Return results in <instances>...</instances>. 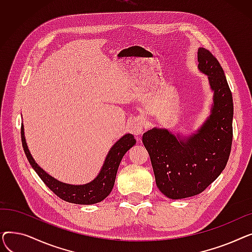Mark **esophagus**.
<instances>
[{
  "label": "esophagus",
  "mask_w": 252,
  "mask_h": 252,
  "mask_svg": "<svg viewBox=\"0 0 252 252\" xmlns=\"http://www.w3.org/2000/svg\"><path fill=\"white\" fill-rule=\"evenodd\" d=\"M143 126L144 123L140 118H134L131 119L128 124V128L130 133L135 136H140L143 133Z\"/></svg>",
  "instance_id": "esophagus-1"
}]
</instances>
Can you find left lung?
Here are the masks:
<instances>
[{
    "label": "left lung",
    "instance_id": "obj_1",
    "mask_svg": "<svg viewBox=\"0 0 252 252\" xmlns=\"http://www.w3.org/2000/svg\"><path fill=\"white\" fill-rule=\"evenodd\" d=\"M198 69L208 77L214 103L203 125L191 135L153 127L144 133L157 188L170 199L203 192L227 165L233 140V98L220 64L199 48Z\"/></svg>",
    "mask_w": 252,
    "mask_h": 252
}]
</instances>
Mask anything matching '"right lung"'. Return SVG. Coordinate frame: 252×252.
Instances as JSON below:
<instances>
[{
    "label": "right lung",
    "instance_id": "obj_1",
    "mask_svg": "<svg viewBox=\"0 0 252 252\" xmlns=\"http://www.w3.org/2000/svg\"><path fill=\"white\" fill-rule=\"evenodd\" d=\"M21 140L25 155L28 157L31 165L35 170L38 177L46 184V186L64 201L85 205L101 202L110 194L114 186L119 163H121L123 157L128 151V149L136 144V140L133 135L126 134L117 142H115L111 147L108 154L106 155L99 174L94 180L84 185H72L60 182L54 177L50 176L35 162L25 140L23 125L21 126Z\"/></svg>",
    "mask_w": 252,
    "mask_h": 252
}]
</instances>
